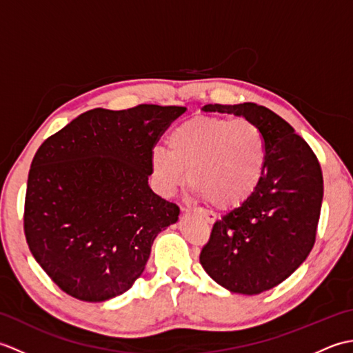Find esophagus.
Returning <instances> with one entry per match:
<instances>
[{
  "mask_svg": "<svg viewBox=\"0 0 353 353\" xmlns=\"http://www.w3.org/2000/svg\"><path fill=\"white\" fill-rule=\"evenodd\" d=\"M197 212L203 216V219L209 223V224H212L215 220H216V215L214 214V212H211V211H206V209H197Z\"/></svg>",
  "mask_w": 353,
  "mask_h": 353,
  "instance_id": "1",
  "label": "esophagus"
}]
</instances>
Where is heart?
Here are the masks:
<instances>
[{"instance_id": "heart-1", "label": "heart", "mask_w": 353, "mask_h": 353, "mask_svg": "<svg viewBox=\"0 0 353 353\" xmlns=\"http://www.w3.org/2000/svg\"><path fill=\"white\" fill-rule=\"evenodd\" d=\"M168 147H154L150 154L153 183L162 196H172L188 177L197 197L232 209L253 196L264 176L265 138L247 118H190L172 129Z\"/></svg>"}]
</instances>
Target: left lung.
Returning <instances> with one entry per match:
<instances>
[{"label":"left lung","mask_w":353,"mask_h":353,"mask_svg":"<svg viewBox=\"0 0 353 353\" xmlns=\"http://www.w3.org/2000/svg\"><path fill=\"white\" fill-rule=\"evenodd\" d=\"M205 112L244 117L265 138L267 162L253 196L214 223L200 264L221 287L259 294L291 276L316 243L323 200L317 156L273 110L254 103L206 104Z\"/></svg>","instance_id":"obj_1"}]
</instances>
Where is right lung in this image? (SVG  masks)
<instances>
[{"label": "right lung", "mask_w": 353, "mask_h": 353, "mask_svg": "<svg viewBox=\"0 0 353 353\" xmlns=\"http://www.w3.org/2000/svg\"><path fill=\"white\" fill-rule=\"evenodd\" d=\"M186 108L139 104L79 115L37 148L24 232L43 272L66 294L104 302L130 290L154 238L181 209L148 186L150 154Z\"/></svg>", "instance_id": "obj_1"}]
</instances>
